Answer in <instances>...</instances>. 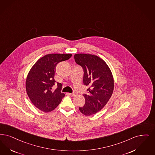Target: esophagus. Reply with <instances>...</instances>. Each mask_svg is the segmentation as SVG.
I'll use <instances>...</instances> for the list:
<instances>
[{
	"label": "esophagus",
	"mask_w": 155,
	"mask_h": 155,
	"mask_svg": "<svg viewBox=\"0 0 155 155\" xmlns=\"http://www.w3.org/2000/svg\"><path fill=\"white\" fill-rule=\"evenodd\" d=\"M68 94H69L70 96H71V97H74V96H75L77 95V93L74 92V93H68Z\"/></svg>",
	"instance_id": "esophagus-1"
}]
</instances>
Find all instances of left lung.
Listing matches in <instances>:
<instances>
[{
	"label": "left lung",
	"instance_id": "1",
	"mask_svg": "<svg viewBox=\"0 0 155 155\" xmlns=\"http://www.w3.org/2000/svg\"><path fill=\"white\" fill-rule=\"evenodd\" d=\"M75 61L84 70L83 82L88 86L85 105L79 107L82 114L90 116L105 106L111 97L114 82L111 71L104 60L92 54H77Z\"/></svg>",
	"mask_w": 155,
	"mask_h": 155
}]
</instances>
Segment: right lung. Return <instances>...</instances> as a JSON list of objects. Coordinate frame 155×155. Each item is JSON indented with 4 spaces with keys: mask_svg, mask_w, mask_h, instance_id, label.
<instances>
[{
    "mask_svg": "<svg viewBox=\"0 0 155 155\" xmlns=\"http://www.w3.org/2000/svg\"><path fill=\"white\" fill-rule=\"evenodd\" d=\"M71 54H50L39 59L30 70L26 80V90L33 104L45 112L52 111L65 96L60 91L62 84L58 82L55 91L56 66L59 62L68 60Z\"/></svg>",
    "mask_w": 155,
    "mask_h": 155,
    "instance_id": "right-lung-1",
    "label": "right lung"
}]
</instances>
